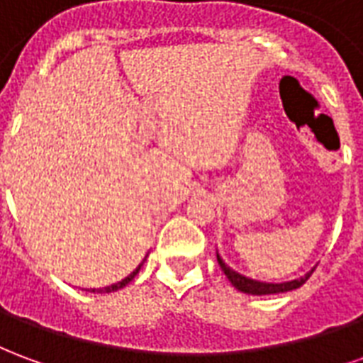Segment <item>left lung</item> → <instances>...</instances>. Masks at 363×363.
Wrapping results in <instances>:
<instances>
[{
    "instance_id": "1",
    "label": "left lung",
    "mask_w": 363,
    "mask_h": 363,
    "mask_svg": "<svg viewBox=\"0 0 363 363\" xmlns=\"http://www.w3.org/2000/svg\"><path fill=\"white\" fill-rule=\"evenodd\" d=\"M218 262H220L221 270L223 274L228 276V280L235 286L239 291H243V294H251V296H268V294H284V291H291V289H297L299 286H303L305 281L309 280V276L313 274L307 272L301 278H297V280L291 281H284V284H267V281H259V280H251V278H247L243 274L235 272L233 268H229L221 257L218 255Z\"/></svg>"
}]
</instances>
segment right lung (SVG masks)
<instances>
[{"label":"right lung","instance_id":"add662e5","mask_svg":"<svg viewBox=\"0 0 363 363\" xmlns=\"http://www.w3.org/2000/svg\"><path fill=\"white\" fill-rule=\"evenodd\" d=\"M140 268H142V264H140V267L135 268L134 272L130 274L128 278H124V280H122V281H118V284H112V286H106V288H101V289H91V291H99V294H108V291H116V289L124 288L126 284H130V281L134 280V276H135V274H138V272H140Z\"/></svg>","mask_w":363,"mask_h":363}]
</instances>
